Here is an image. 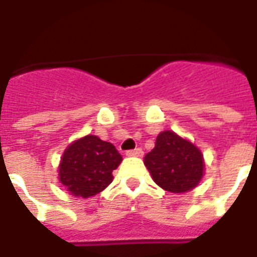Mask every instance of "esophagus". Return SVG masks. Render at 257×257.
<instances>
[{
	"label": "esophagus",
	"instance_id": "esophagus-1",
	"mask_svg": "<svg viewBox=\"0 0 257 257\" xmlns=\"http://www.w3.org/2000/svg\"><path fill=\"white\" fill-rule=\"evenodd\" d=\"M144 151L142 148H135V150H129L126 151V155L128 157H143Z\"/></svg>",
	"mask_w": 257,
	"mask_h": 257
}]
</instances>
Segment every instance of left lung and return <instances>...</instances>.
<instances>
[{
	"instance_id": "1",
	"label": "left lung",
	"mask_w": 257,
	"mask_h": 257,
	"mask_svg": "<svg viewBox=\"0 0 257 257\" xmlns=\"http://www.w3.org/2000/svg\"><path fill=\"white\" fill-rule=\"evenodd\" d=\"M144 165L154 181L173 193L193 189L204 173V159L200 150L172 131L158 135L155 147L144 157Z\"/></svg>"
}]
</instances>
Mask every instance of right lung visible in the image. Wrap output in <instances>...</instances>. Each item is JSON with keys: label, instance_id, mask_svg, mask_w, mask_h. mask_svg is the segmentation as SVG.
I'll return each mask as SVG.
<instances>
[{"label": "right lung", "instance_id": "right-lung-1", "mask_svg": "<svg viewBox=\"0 0 257 257\" xmlns=\"http://www.w3.org/2000/svg\"><path fill=\"white\" fill-rule=\"evenodd\" d=\"M122 157L113 144L87 135L64 151L58 176L70 195L87 199L99 193L113 181V170Z\"/></svg>", "mask_w": 257, "mask_h": 257}]
</instances>
